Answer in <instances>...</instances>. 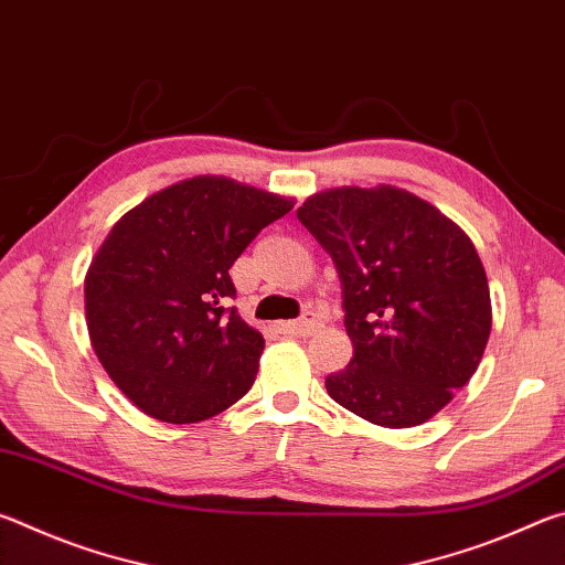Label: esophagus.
<instances>
[{
	"label": "esophagus",
	"instance_id": "esophagus-1",
	"mask_svg": "<svg viewBox=\"0 0 565 565\" xmlns=\"http://www.w3.org/2000/svg\"><path fill=\"white\" fill-rule=\"evenodd\" d=\"M319 327H321L319 313H317V311H306L301 319H296V321H284L279 329H281L284 333H291V337H311V333L317 331Z\"/></svg>",
	"mask_w": 565,
	"mask_h": 565
}]
</instances>
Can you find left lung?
<instances>
[{"label": "left lung", "mask_w": 565, "mask_h": 565, "mask_svg": "<svg viewBox=\"0 0 565 565\" xmlns=\"http://www.w3.org/2000/svg\"><path fill=\"white\" fill-rule=\"evenodd\" d=\"M299 222L341 279L353 359L329 396L386 428L438 414L476 374L491 333V294L476 248L436 206L396 186L319 191Z\"/></svg>", "instance_id": "8db88e82"}]
</instances>
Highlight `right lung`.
<instances>
[{
  "label": "right lung",
  "instance_id": "1",
  "mask_svg": "<svg viewBox=\"0 0 565 565\" xmlns=\"http://www.w3.org/2000/svg\"><path fill=\"white\" fill-rule=\"evenodd\" d=\"M291 199L194 177L124 214L84 279L94 353L147 416L196 424L252 388L264 337L228 309V269Z\"/></svg>",
  "mask_w": 565,
  "mask_h": 565
}]
</instances>
